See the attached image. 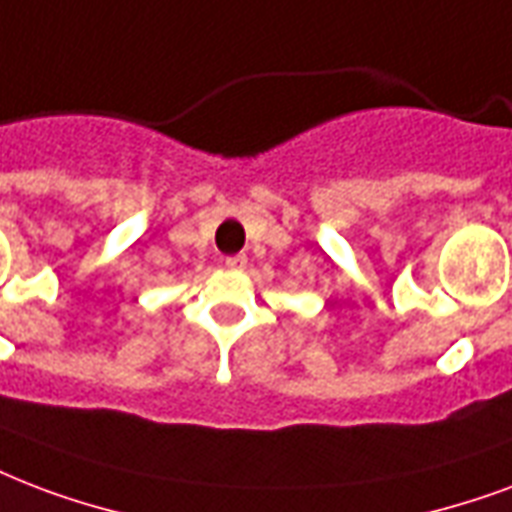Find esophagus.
<instances>
[{"mask_svg":"<svg viewBox=\"0 0 512 512\" xmlns=\"http://www.w3.org/2000/svg\"><path fill=\"white\" fill-rule=\"evenodd\" d=\"M225 265H228L230 271H244V268H247V255H244V252H239V255L225 257Z\"/></svg>","mask_w":512,"mask_h":512,"instance_id":"obj_1","label":"esophagus"}]
</instances>
